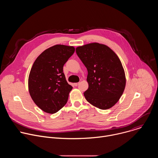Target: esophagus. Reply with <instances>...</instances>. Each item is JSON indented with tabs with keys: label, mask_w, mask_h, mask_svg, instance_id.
I'll return each mask as SVG.
<instances>
[{
	"label": "esophagus",
	"mask_w": 158,
	"mask_h": 158,
	"mask_svg": "<svg viewBox=\"0 0 158 158\" xmlns=\"http://www.w3.org/2000/svg\"><path fill=\"white\" fill-rule=\"evenodd\" d=\"M79 84V82H76V83H74V85H75V86H77Z\"/></svg>",
	"instance_id": "34e87169"
}]
</instances>
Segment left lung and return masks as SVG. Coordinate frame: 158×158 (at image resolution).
<instances>
[{"label": "left lung", "mask_w": 158, "mask_h": 158, "mask_svg": "<svg viewBox=\"0 0 158 158\" xmlns=\"http://www.w3.org/2000/svg\"><path fill=\"white\" fill-rule=\"evenodd\" d=\"M76 51L88 73L85 99L103 110L114 106L124 91L126 81L118 56L108 46L96 42L77 47Z\"/></svg>", "instance_id": "8db88e82"}]
</instances>
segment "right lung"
I'll return each mask as SVG.
<instances>
[{"label":"right lung","instance_id":"obj_1","mask_svg":"<svg viewBox=\"0 0 158 158\" xmlns=\"http://www.w3.org/2000/svg\"><path fill=\"white\" fill-rule=\"evenodd\" d=\"M74 51L73 46L55 45L42 52L34 62L29 76V91L43 111L56 113L67 103L73 87L65 79L63 66Z\"/></svg>","mask_w":158,"mask_h":158}]
</instances>
